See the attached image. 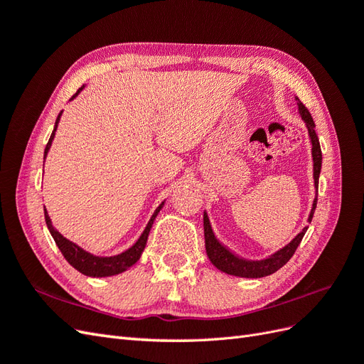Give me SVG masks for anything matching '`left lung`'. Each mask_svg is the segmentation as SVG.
<instances>
[{"label":"left lung","mask_w":364,"mask_h":364,"mask_svg":"<svg viewBox=\"0 0 364 364\" xmlns=\"http://www.w3.org/2000/svg\"><path fill=\"white\" fill-rule=\"evenodd\" d=\"M297 100V107H299V115L305 121L306 129H308V136L311 141V156H313V178H314V188H316V199L313 200V208L308 215V223H311V218L314 214V209L317 205V188H318V174H321L322 168V150L321 144H318V138L316 135V126L311 118V114L308 112V109L304 106V103ZM203 229H205V247H206V255L214 266L228 274H234V277L240 278H264L269 277V274L279 270L282 266L289 262V259L293 257L297 246L302 241L308 226H305L299 234H297L287 246H284L278 252H274L273 255L264 258V259H245L241 257H237L235 253L226 249L220 241L215 238L214 230L209 223V217L206 213H203Z\"/></svg>","instance_id":"1"}]
</instances>
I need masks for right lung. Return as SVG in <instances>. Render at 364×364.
<instances>
[{"label":"right lung","instance_id":"add662e5","mask_svg":"<svg viewBox=\"0 0 364 364\" xmlns=\"http://www.w3.org/2000/svg\"><path fill=\"white\" fill-rule=\"evenodd\" d=\"M83 87L85 86L79 87V91H77L71 97V100H73V98H75L77 95H79V92L83 90ZM60 115H62V112L58 115L56 124H54V129H53V134H51V136L48 139V144L46 147V151H43V158H47V153H48V150L51 147V142L54 139V135H56L58 124H59V121H60ZM162 206H164V202L156 208V211L153 213V215L150 217L149 223H147V226L144 229V232L141 234V237L138 238L136 243L132 246V247H129L127 250L121 252V253H118V255H114V257H97V255H92V253H90V252H86L80 246H77L75 243H73V241H70L68 238H65L58 229H54L51 220H50V215L47 213V209H43V213H46V222H47L50 234L54 238V241H56V245L60 249L65 259H67L75 270H79L80 273L86 274V277L106 278V277H114V274L126 272L127 269H130L141 258V253H142V250H144V247H146V243H147V238H149V234H150V229L153 226V222H155V218H156L158 213L162 209Z\"/></svg>","mask_w":364,"mask_h":364}]
</instances>
